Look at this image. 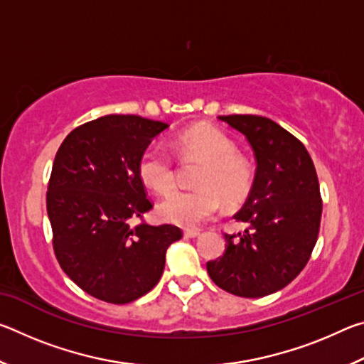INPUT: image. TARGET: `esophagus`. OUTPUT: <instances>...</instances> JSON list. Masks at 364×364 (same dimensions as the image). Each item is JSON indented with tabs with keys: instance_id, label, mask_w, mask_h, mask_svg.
Wrapping results in <instances>:
<instances>
[{
	"instance_id": "esophagus-1",
	"label": "esophagus",
	"mask_w": 364,
	"mask_h": 364,
	"mask_svg": "<svg viewBox=\"0 0 364 364\" xmlns=\"http://www.w3.org/2000/svg\"><path fill=\"white\" fill-rule=\"evenodd\" d=\"M199 231H194V230H184L183 231V236L188 237V239H194V237H199Z\"/></svg>"
}]
</instances>
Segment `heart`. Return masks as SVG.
<instances>
[{"mask_svg": "<svg viewBox=\"0 0 364 364\" xmlns=\"http://www.w3.org/2000/svg\"><path fill=\"white\" fill-rule=\"evenodd\" d=\"M178 151L204 160L196 178L199 188L175 191L157 207L159 217L181 228H197L220 213L223 202L236 207L249 196L254 173L247 160L236 156L237 147L223 132L208 125L193 127L176 138ZM138 171L143 183L156 194L175 188V162L167 149L152 144L141 154Z\"/></svg>", "mask_w": 364, "mask_h": 364, "instance_id": "heart-1", "label": "heart"}]
</instances>
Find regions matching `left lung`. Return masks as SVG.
I'll use <instances>...</instances> for the list:
<instances>
[{
    "mask_svg": "<svg viewBox=\"0 0 364 364\" xmlns=\"http://www.w3.org/2000/svg\"><path fill=\"white\" fill-rule=\"evenodd\" d=\"M242 133L257 170L250 194L234 218L249 228L225 234L226 250L208 262L212 281L239 297L257 299L281 291L297 278L315 247L323 202L315 165L305 146L262 115H220Z\"/></svg>",
    "mask_w": 364,
    "mask_h": 364,
    "instance_id": "obj_1",
    "label": "left lung"
}]
</instances>
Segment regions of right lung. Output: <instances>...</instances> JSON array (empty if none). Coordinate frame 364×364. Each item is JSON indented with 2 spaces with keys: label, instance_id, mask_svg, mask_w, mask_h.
Listing matches in <instances>:
<instances>
[{
  "label": "right lung",
  "instance_id": "1",
  "mask_svg": "<svg viewBox=\"0 0 364 364\" xmlns=\"http://www.w3.org/2000/svg\"><path fill=\"white\" fill-rule=\"evenodd\" d=\"M164 122L104 115L67 134L48 184L53 247L64 273L86 294L130 304L157 284L173 225H133L152 208L138 164Z\"/></svg>",
  "mask_w": 364,
  "mask_h": 364
}]
</instances>
